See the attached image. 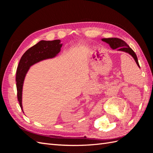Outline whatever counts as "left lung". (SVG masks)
<instances>
[{"instance_id": "1", "label": "left lung", "mask_w": 153, "mask_h": 153, "mask_svg": "<svg viewBox=\"0 0 153 153\" xmlns=\"http://www.w3.org/2000/svg\"><path fill=\"white\" fill-rule=\"evenodd\" d=\"M102 41L109 44L110 47H111L112 49H117L120 51H123L125 52V53L130 54L131 56L134 58L135 62L137 64L139 68H140L138 62L137 55L135 54L134 51L129 47V45L127 44L125 41H123V40L118 38H104L102 39Z\"/></svg>"}]
</instances>
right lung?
Wrapping results in <instances>:
<instances>
[{"label": "right lung", "instance_id": "1", "mask_svg": "<svg viewBox=\"0 0 153 153\" xmlns=\"http://www.w3.org/2000/svg\"><path fill=\"white\" fill-rule=\"evenodd\" d=\"M62 44L60 40L41 41L23 54L16 70V88L18 100L21 108L22 107V89L25 77L32 65L48 58H52L60 53Z\"/></svg>", "mask_w": 153, "mask_h": 153}]
</instances>
